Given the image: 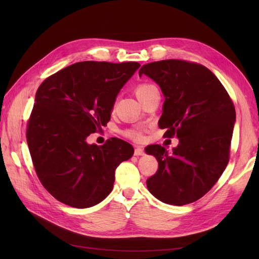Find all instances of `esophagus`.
<instances>
[{"label":"esophagus","mask_w":259,"mask_h":259,"mask_svg":"<svg viewBox=\"0 0 259 259\" xmlns=\"http://www.w3.org/2000/svg\"><path fill=\"white\" fill-rule=\"evenodd\" d=\"M134 154L136 155V156H140V155H144L145 154V152H144V149L143 148H136L135 149V152H134Z\"/></svg>","instance_id":"esophagus-1"}]
</instances>
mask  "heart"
<instances>
[{"instance_id": "1", "label": "heart", "mask_w": 259, "mask_h": 259, "mask_svg": "<svg viewBox=\"0 0 259 259\" xmlns=\"http://www.w3.org/2000/svg\"><path fill=\"white\" fill-rule=\"evenodd\" d=\"M153 89H155V88H154L153 85H151V84H140V85H138L137 88H136L135 94H136L137 98H139L140 96L145 95L146 93H148L149 91H151V90H153ZM131 135H132L133 137H135V138H140V135L138 134V133H132Z\"/></svg>"}]
</instances>
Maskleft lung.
Instances as JSON below:
<instances>
[{"instance_id":"left-lung-1","label":"left lung","mask_w":259,"mask_h":259,"mask_svg":"<svg viewBox=\"0 0 259 259\" xmlns=\"http://www.w3.org/2000/svg\"><path fill=\"white\" fill-rule=\"evenodd\" d=\"M150 77L164 96L160 128L178 138L168 152L159 145L146 148L159 163L147 179L150 193L163 203L186 205L202 198L229 162L236 110L223 84L204 66L162 60L143 66L139 76Z\"/></svg>"}]
</instances>
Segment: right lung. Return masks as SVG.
<instances>
[{
	"instance_id": "add662e5",
	"label": "right lung",
	"mask_w": 259,
	"mask_h": 259,
	"mask_svg": "<svg viewBox=\"0 0 259 259\" xmlns=\"http://www.w3.org/2000/svg\"><path fill=\"white\" fill-rule=\"evenodd\" d=\"M139 67L132 61L76 62L37 89L27 143L38 179L59 202L92 207L112 191L115 168L134 148L119 138L103 146L86 138L106 126L117 94Z\"/></svg>"
}]
</instances>
